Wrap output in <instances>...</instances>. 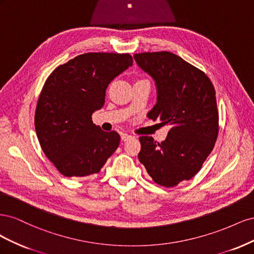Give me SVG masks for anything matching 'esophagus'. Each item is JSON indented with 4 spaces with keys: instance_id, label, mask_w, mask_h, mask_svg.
Instances as JSON below:
<instances>
[{
    "instance_id": "1",
    "label": "esophagus",
    "mask_w": 254,
    "mask_h": 254,
    "mask_svg": "<svg viewBox=\"0 0 254 254\" xmlns=\"http://www.w3.org/2000/svg\"><path fill=\"white\" fill-rule=\"evenodd\" d=\"M132 135H130V134H126V133H123L122 134V141H128V140H130V139H132Z\"/></svg>"
}]
</instances>
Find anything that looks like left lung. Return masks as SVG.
<instances>
[{
  "instance_id": "left-lung-1",
  "label": "left lung",
  "mask_w": 254,
  "mask_h": 254,
  "mask_svg": "<svg viewBox=\"0 0 254 254\" xmlns=\"http://www.w3.org/2000/svg\"><path fill=\"white\" fill-rule=\"evenodd\" d=\"M133 57L156 81L158 101L148 118L171 126L161 143L140 136L139 160L159 186L177 187L201 170L214 148L219 130L216 92L203 71L171 52Z\"/></svg>"
}]
</instances>
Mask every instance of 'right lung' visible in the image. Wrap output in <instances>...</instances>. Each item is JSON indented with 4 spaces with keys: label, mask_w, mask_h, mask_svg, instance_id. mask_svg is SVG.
Masks as SVG:
<instances>
[{
    "label": "right lung",
    "mask_w": 254,
    "mask_h": 254,
    "mask_svg": "<svg viewBox=\"0 0 254 254\" xmlns=\"http://www.w3.org/2000/svg\"><path fill=\"white\" fill-rule=\"evenodd\" d=\"M129 54L86 53L60 64L38 98L35 128L45 156L65 177L99 173L121 142L92 122L111 80L132 64Z\"/></svg>",
    "instance_id": "1"
}]
</instances>
